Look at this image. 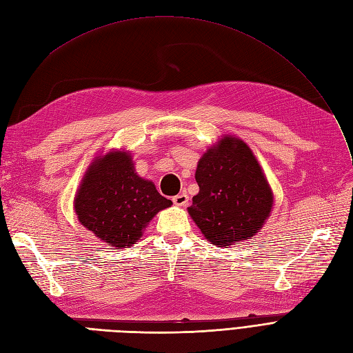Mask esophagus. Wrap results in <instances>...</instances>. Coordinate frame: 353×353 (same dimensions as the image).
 Returning a JSON list of instances; mask_svg holds the SVG:
<instances>
[{"label": "esophagus", "instance_id": "1", "mask_svg": "<svg viewBox=\"0 0 353 353\" xmlns=\"http://www.w3.org/2000/svg\"><path fill=\"white\" fill-rule=\"evenodd\" d=\"M172 201H174L175 205H179V208H184V205L188 204V196H187L185 192H179L178 196H175L172 199Z\"/></svg>", "mask_w": 353, "mask_h": 353}]
</instances>
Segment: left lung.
Wrapping results in <instances>:
<instances>
[{"mask_svg": "<svg viewBox=\"0 0 353 353\" xmlns=\"http://www.w3.org/2000/svg\"><path fill=\"white\" fill-rule=\"evenodd\" d=\"M200 187L188 213L217 247L254 236L273 208V192L254 153L241 139L225 136L199 161Z\"/></svg>", "mask_w": 353, "mask_h": 353, "instance_id": "8db88e82", "label": "left lung"}]
</instances>
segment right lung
Here are the masks:
<instances>
[{"label": "right lung", "mask_w": 353, "mask_h": 353, "mask_svg": "<svg viewBox=\"0 0 353 353\" xmlns=\"http://www.w3.org/2000/svg\"><path fill=\"white\" fill-rule=\"evenodd\" d=\"M172 201L157 192L152 181L137 175L128 152L111 150L88 168L74 199L79 222L115 248H127L143 229Z\"/></svg>", "instance_id": "obj_1"}]
</instances>
